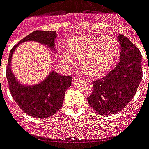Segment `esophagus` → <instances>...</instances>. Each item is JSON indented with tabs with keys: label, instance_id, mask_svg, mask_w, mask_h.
I'll list each match as a JSON object with an SVG mask.
<instances>
[{
	"label": "esophagus",
	"instance_id": "1",
	"mask_svg": "<svg viewBox=\"0 0 149 149\" xmlns=\"http://www.w3.org/2000/svg\"><path fill=\"white\" fill-rule=\"evenodd\" d=\"M80 81H81V78L79 77H73L72 80V84H77L79 83Z\"/></svg>",
	"mask_w": 149,
	"mask_h": 149
}]
</instances>
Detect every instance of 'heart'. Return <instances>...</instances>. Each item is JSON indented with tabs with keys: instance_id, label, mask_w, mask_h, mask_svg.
<instances>
[{
	"instance_id": "heart-1",
	"label": "heart",
	"mask_w": 149,
	"mask_h": 149,
	"mask_svg": "<svg viewBox=\"0 0 149 149\" xmlns=\"http://www.w3.org/2000/svg\"><path fill=\"white\" fill-rule=\"evenodd\" d=\"M117 50V41L110 36L78 37L69 41L68 50L59 52V59L67 68L74 65L76 59H80L81 67L90 76L99 77L111 68Z\"/></svg>"
}]
</instances>
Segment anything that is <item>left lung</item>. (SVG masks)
Returning <instances> with one entry per match:
<instances>
[{"label": "left lung", "mask_w": 149, "mask_h": 149, "mask_svg": "<svg viewBox=\"0 0 149 149\" xmlns=\"http://www.w3.org/2000/svg\"><path fill=\"white\" fill-rule=\"evenodd\" d=\"M120 58L115 68L93 81L90 106L100 115H111L122 110L136 93L142 77V55L139 49L123 35H118Z\"/></svg>", "instance_id": "left-lung-1"}]
</instances>
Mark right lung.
I'll list each match as a JSON object with an SVG mask.
<instances>
[{
	"mask_svg": "<svg viewBox=\"0 0 149 149\" xmlns=\"http://www.w3.org/2000/svg\"><path fill=\"white\" fill-rule=\"evenodd\" d=\"M55 31L36 30L14 45L10 52L7 67V78L10 94L19 107L33 117L42 119L56 113L62 107L66 90L72 84L71 76H62L52 71L41 83L26 86L19 83L11 71V59L18 45L27 41H36L55 49Z\"/></svg>",
	"mask_w": 149,
	"mask_h": 149,
	"instance_id": "right-lung-1",
	"label": "right lung"
}]
</instances>
